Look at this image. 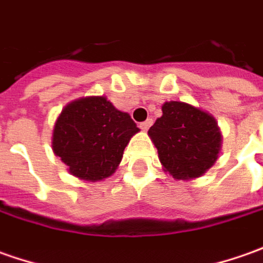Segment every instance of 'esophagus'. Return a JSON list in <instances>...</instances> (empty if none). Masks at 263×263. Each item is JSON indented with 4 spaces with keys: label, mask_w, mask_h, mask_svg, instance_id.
I'll use <instances>...</instances> for the list:
<instances>
[{
    "label": "esophagus",
    "mask_w": 263,
    "mask_h": 263,
    "mask_svg": "<svg viewBox=\"0 0 263 263\" xmlns=\"http://www.w3.org/2000/svg\"><path fill=\"white\" fill-rule=\"evenodd\" d=\"M153 125V121L151 119H147L145 122H142L140 123V128L142 129V131H148V128Z\"/></svg>",
    "instance_id": "34e87169"
}]
</instances>
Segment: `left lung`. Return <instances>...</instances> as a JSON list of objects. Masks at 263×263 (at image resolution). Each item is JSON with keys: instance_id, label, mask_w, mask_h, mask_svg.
Returning <instances> with one entry per match:
<instances>
[{"instance_id": "left-lung-1", "label": "left lung", "mask_w": 263, "mask_h": 263, "mask_svg": "<svg viewBox=\"0 0 263 263\" xmlns=\"http://www.w3.org/2000/svg\"><path fill=\"white\" fill-rule=\"evenodd\" d=\"M148 129L163 170L176 180L205 175L221 151V131L213 115L185 102H166Z\"/></svg>"}]
</instances>
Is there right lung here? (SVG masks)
Returning <instances> with one entry per match:
<instances>
[{
    "mask_svg": "<svg viewBox=\"0 0 263 263\" xmlns=\"http://www.w3.org/2000/svg\"><path fill=\"white\" fill-rule=\"evenodd\" d=\"M138 131L129 114L116 109L106 96H87L69 102L59 114L52 149L72 176L100 182L116 172Z\"/></svg>",
    "mask_w": 263,
    "mask_h": 263,
    "instance_id": "1",
    "label": "right lung"
}]
</instances>
